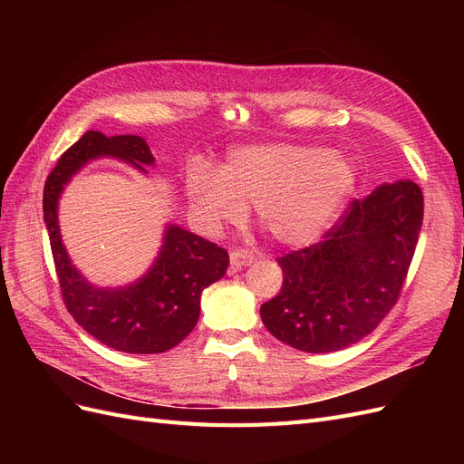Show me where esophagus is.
Returning a JSON list of instances; mask_svg holds the SVG:
<instances>
[{"mask_svg":"<svg viewBox=\"0 0 464 464\" xmlns=\"http://www.w3.org/2000/svg\"><path fill=\"white\" fill-rule=\"evenodd\" d=\"M254 263V256L249 254L246 249H232L230 251V269L237 271V269H244L246 265Z\"/></svg>","mask_w":464,"mask_h":464,"instance_id":"esophagus-1","label":"esophagus"}]
</instances>
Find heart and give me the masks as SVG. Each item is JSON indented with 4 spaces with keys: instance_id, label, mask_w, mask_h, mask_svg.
<instances>
[{
    "instance_id": "1",
    "label": "heart",
    "mask_w": 464,
    "mask_h": 464,
    "mask_svg": "<svg viewBox=\"0 0 464 464\" xmlns=\"http://www.w3.org/2000/svg\"><path fill=\"white\" fill-rule=\"evenodd\" d=\"M356 186L343 154L315 145L266 143L230 152L220 174L198 168L188 195L210 228L237 224L256 207L259 227L285 246H307L339 217Z\"/></svg>"
}]
</instances>
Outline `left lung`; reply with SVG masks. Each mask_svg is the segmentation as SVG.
<instances>
[{
  "instance_id": "8db88e82",
  "label": "left lung",
  "mask_w": 464,
  "mask_h": 464,
  "mask_svg": "<svg viewBox=\"0 0 464 464\" xmlns=\"http://www.w3.org/2000/svg\"><path fill=\"white\" fill-rule=\"evenodd\" d=\"M422 220L424 195L409 179L354 199L319 242L276 257L283 288L261 305L265 327L314 354L362 341L397 304Z\"/></svg>"
}]
</instances>
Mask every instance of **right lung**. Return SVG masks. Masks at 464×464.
<instances>
[{
    "instance_id": "add662e5",
    "label": "right lung",
    "mask_w": 464,
    "mask_h": 464,
    "mask_svg": "<svg viewBox=\"0 0 464 464\" xmlns=\"http://www.w3.org/2000/svg\"><path fill=\"white\" fill-rule=\"evenodd\" d=\"M110 154L141 164L154 159L137 135L106 137L87 131L53 166L44 186V222L67 312L102 344L128 354H160L179 344L198 325L201 292L228 269V251L179 227H168L157 261L135 285L104 290L89 285L69 261L58 227V199L82 164Z\"/></svg>"
}]
</instances>
